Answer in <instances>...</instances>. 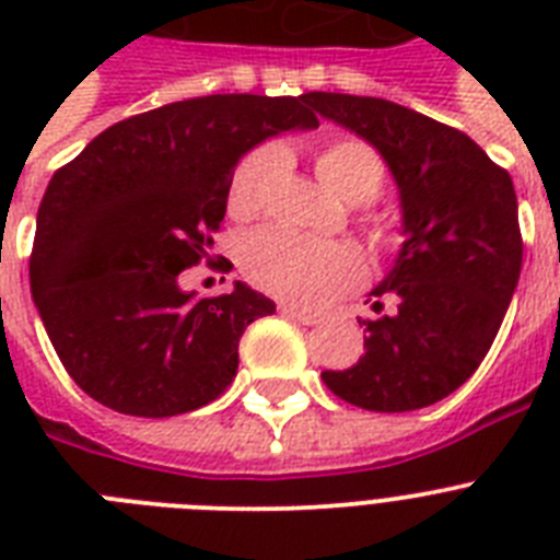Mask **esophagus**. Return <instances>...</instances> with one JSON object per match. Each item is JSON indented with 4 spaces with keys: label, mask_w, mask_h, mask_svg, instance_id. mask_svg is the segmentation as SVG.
Segmentation results:
<instances>
[{
    "label": "esophagus",
    "mask_w": 560,
    "mask_h": 560,
    "mask_svg": "<svg viewBox=\"0 0 560 560\" xmlns=\"http://www.w3.org/2000/svg\"><path fill=\"white\" fill-rule=\"evenodd\" d=\"M279 311L284 316H290V319H296V323H302V325H316V323H319V316L311 314V311H299V307H293V305H279Z\"/></svg>",
    "instance_id": "esophagus-1"
}]
</instances>
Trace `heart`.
<instances>
[{
	"label": "heart",
	"mask_w": 560,
	"mask_h": 560,
	"mask_svg": "<svg viewBox=\"0 0 560 560\" xmlns=\"http://www.w3.org/2000/svg\"><path fill=\"white\" fill-rule=\"evenodd\" d=\"M316 177L346 202L377 197L386 177L381 153L360 139H331L316 151ZM279 171V151L258 148L246 153L229 179L226 206L235 218H253L264 206V191ZM241 267L255 288L293 305L319 307L363 279L360 255L346 244L311 241L281 226L258 229L241 244Z\"/></svg>",
	"instance_id": "b5f03b06"
}]
</instances>
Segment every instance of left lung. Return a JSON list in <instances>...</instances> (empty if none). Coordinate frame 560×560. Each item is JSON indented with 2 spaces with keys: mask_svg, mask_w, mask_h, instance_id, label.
Segmentation results:
<instances>
[{
  "mask_svg": "<svg viewBox=\"0 0 560 560\" xmlns=\"http://www.w3.org/2000/svg\"><path fill=\"white\" fill-rule=\"evenodd\" d=\"M305 104L366 139L389 168L404 244L372 296L392 311L358 323L363 354L323 372L337 398L372 412H409L456 392L491 349L523 264L509 171L470 136L392 101L307 92Z\"/></svg>",
  "mask_w": 560,
  "mask_h": 560,
  "instance_id": "1",
  "label": "left lung"
}]
</instances>
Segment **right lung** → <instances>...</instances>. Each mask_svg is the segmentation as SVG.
<instances>
[{
  "mask_svg": "<svg viewBox=\"0 0 560 560\" xmlns=\"http://www.w3.org/2000/svg\"><path fill=\"white\" fill-rule=\"evenodd\" d=\"M316 125L305 95L174 101L107 127L51 177L31 296L90 398L168 418L226 392L246 325L276 305L244 281L200 299L179 288V272L211 258L237 160L270 136Z\"/></svg>",
  "mask_w": 560,
  "mask_h": 560,
  "instance_id": "1",
  "label": "right lung"
}]
</instances>
